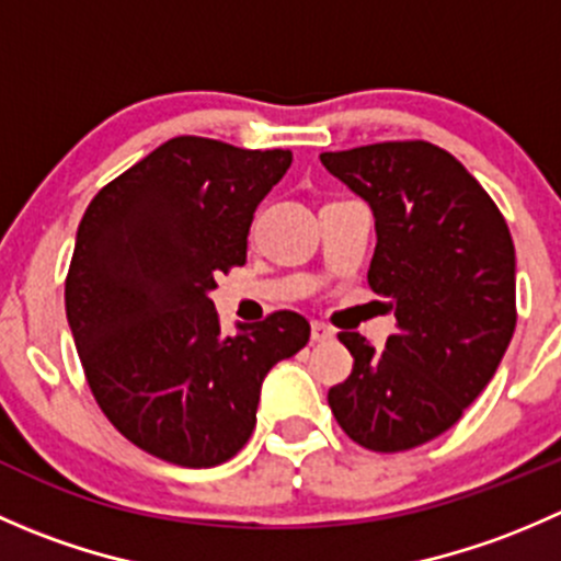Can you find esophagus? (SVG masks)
<instances>
[{
	"mask_svg": "<svg viewBox=\"0 0 561 561\" xmlns=\"http://www.w3.org/2000/svg\"><path fill=\"white\" fill-rule=\"evenodd\" d=\"M336 336L333 328H328L325 322H312V342H331Z\"/></svg>",
	"mask_w": 561,
	"mask_h": 561,
	"instance_id": "esophagus-1",
	"label": "esophagus"
}]
</instances>
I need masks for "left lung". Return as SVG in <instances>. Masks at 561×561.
Returning <instances> with one entry per match:
<instances>
[{
    "label": "left lung",
    "mask_w": 561,
    "mask_h": 561,
    "mask_svg": "<svg viewBox=\"0 0 561 561\" xmlns=\"http://www.w3.org/2000/svg\"><path fill=\"white\" fill-rule=\"evenodd\" d=\"M320 162L375 214L369 287L396 314L380 353L360 333H339L355 364L328 390V404L364 448H417L483 393L511 344V230L474 175L426 140L325 151Z\"/></svg>",
    "instance_id": "1"
}]
</instances>
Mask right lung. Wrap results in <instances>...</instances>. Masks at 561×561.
Listing matches in <instances>:
<instances>
[{"label":"right lung","mask_w":561,"mask_h":561,"mask_svg":"<svg viewBox=\"0 0 561 561\" xmlns=\"http://www.w3.org/2000/svg\"><path fill=\"white\" fill-rule=\"evenodd\" d=\"M293 154L181 135L94 195L78 225L65 309L89 388L133 445L217 467L252 437L271 366L309 342L298 312L225 336L208 293L247 263L254 208Z\"/></svg>","instance_id":"obj_1"}]
</instances>
